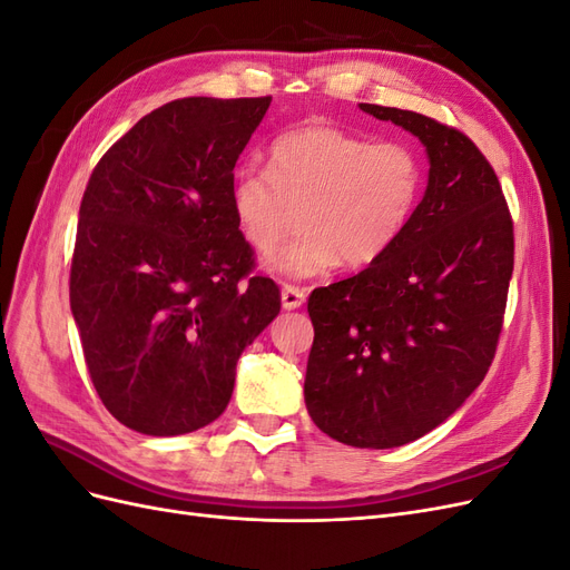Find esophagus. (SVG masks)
Listing matches in <instances>:
<instances>
[{"label": "esophagus", "instance_id": "obj_1", "mask_svg": "<svg viewBox=\"0 0 570 570\" xmlns=\"http://www.w3.org/2000/svg\"><path fill=\"white\" fill-rule=\"evenodd\" d=\"M304 299H306V292L302 287H297V285L283 287V306L285 308H297L304 304Z\"/></svg>", "mask_w": 570, "mask_h": 570}]
</instances>
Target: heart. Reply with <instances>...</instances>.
I'll return each instance as SVG.
<instances>
[{
  "label": "heart",
  "instance_id": "obj_1",
  "mask_svg": "<svg viewBox=\"0 0 570 570\" xmlns=\"http://www.w3.org/2000/svg\"><path fill=\"white\" fill-rule=\"evenodd\" d=\"M423 154L404 140L371 137L314 120L273 140L268 170L243 166L230 180V209L245 243L271 254L295 226L302 233L271 258L292 278L342 262L366 268L402 239L425 193Z\"/></svg>",
  "mask_w": 570,
  "mask_h": 570
}]
</instances>
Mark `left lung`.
Masks as SVG:
<instances>
[{
  "instance_id": "8db88e82",
  "label": "left lung",
  "mask_w": 570,
  "mask_h": 570,
  "mask_svg": "<svg viewBox=\"0 0 570 570\" xmlns=\"http://www.w3.org/2000/svg\"><path fill=\"white\" fill-rule=\"evenodd\" d=\"M361 109L425 145L428 189L381 262L308 297L304 400L325 435L390 450L450 419L488 375L513 273V218L469 135L416 111Z\"/></svg>"
}]
</instances>
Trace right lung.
I'll list each match as a JSON object with an SVG mask.
<instances>
[{
    "mask_svg": "<svg viewBox=\"0 0 570 570\" xmlns=\"http://www.w3.org/2000/svg\"><path fill=\"white\" fill-rule=\"evenodd\" d=\"M271 97H185L116 140L85 187L71 312L101 404L168 438L226 411L247 344L281 312L230 209Z\"/></svg>",
    "mask_w": 570,
    "mask_h": 570,
    "instance_id": "right-lung-1",
    "label": "right lung"
}]
</instances>
